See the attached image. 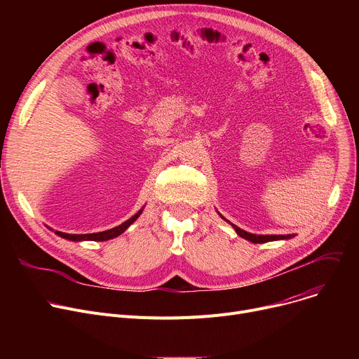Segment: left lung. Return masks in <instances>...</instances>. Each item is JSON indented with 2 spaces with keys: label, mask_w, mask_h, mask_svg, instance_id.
Instances as JSON below:
<instances>
[{
  "label": "left lung",
  "mask_w": 359,
  "mask_h": 359,
  "mask_svg": "<svg viewBox=\"0 0 359 359\" xmlns=\"http://www.w3.org/2000/svg\"><path fill=\"white\" fill-rule=\"evenodd\" d=\"M233 227H234V230H236V233L240 236V237H243V238H246V240H249V241H252V243H268V241H273V240H285V238H291L292 236L291 234H284V236H256V234H250V233H248V231H244V230H241V229H238L237 225H234V224H231Z\"/></svg>",
  "instance_id": "8db88e82"
}]
</instances>
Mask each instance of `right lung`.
<instances>
[{
  "label": "right lung",
  "instance_id": "add662e5",
  "mask_svg": "<svg viewBox=\"0 0 359 359\" xmlns=\"http://www.w3.org/2000/svg\"><path fill=\"white\" fill-rule=\"evenodd\" d=\"M142 210H140L134 217L129 218L128 221H125L123 224L118 225V227L107 230V231H102V233H93V234H67V233H61V231H55L60 237L67 238V240H72V241H81V240H93V241H104V240H110V238H115L118 236H121L129 225L134 222L140 215H141Z\"/></svg>",
  "mask_w": 359,
  "mask_h": 359
}]
</instances>
